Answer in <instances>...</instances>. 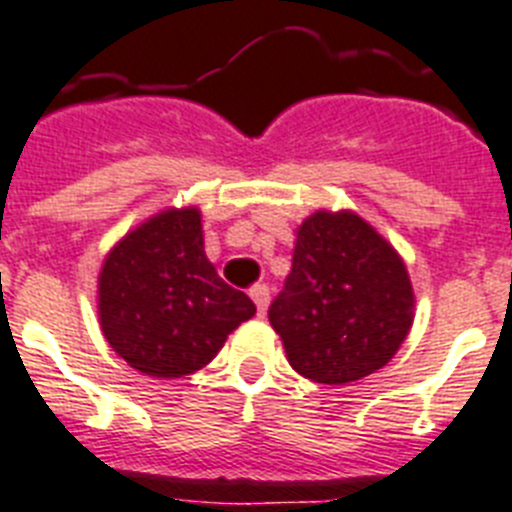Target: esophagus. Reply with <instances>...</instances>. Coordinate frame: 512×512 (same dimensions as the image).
<instances>
[{"mask_svg": "<svg viewBox=\"0 0 512 512\" xmlns=\"http://www.w3.org/2000/svg\"><path fill=\"white\" fill-rule=\"evenodd\" d=\"M249 297H252V302L257 305V313L265 315V310H268L270 305V292H268V286L265 284H257L249 289Z\"/></svg>", "mask_w": 512, "mask_h": 512, "instance_id": "obj_1", "label": "esophagus"}]
</instances>
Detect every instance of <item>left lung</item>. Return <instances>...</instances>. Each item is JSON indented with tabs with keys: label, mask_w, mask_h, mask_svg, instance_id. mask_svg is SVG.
I'll use <instances>...</instances> for the list:
<instances>
[{
	"label": "left lung",
	"mask_w": 512,
	"mask_h": 512,
	"mask_svg": "<svg viewBox=\"0 0 512 512\" xmlns=\"http://www.w3.org/2000/svg\"><path fill=\"white\" fill-rule=\"evenodd\" d=\"M413 307L397 249L350 210H318L297 228L292 273L268 318L299 376L350 384L397 355Z\"/></svg>",
	"instance_id": "obj_1"
}]
</instances>
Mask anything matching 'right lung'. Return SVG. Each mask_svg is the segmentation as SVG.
Listing matches in <instances>:
<instances>
[{
    "instance_id": "add662e5",
    "label": "right lung",
    "mask_w": 512,
    "mask_h": 512,
    "mask_svg": "<svg viewBox=\"0 0 512 512\" xmlns=\"http://www.w3.org/2000/svg\"><path fill=\"white\" fill-rule=\"evenodd\" d=\"M99 326L131 368L181 378L205 368L255 305L205 255L197 207H168L128 231L99 270Z\"/></svg>"
}]
</instances>
